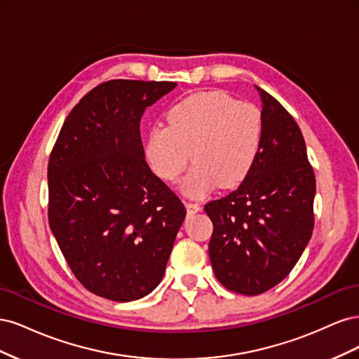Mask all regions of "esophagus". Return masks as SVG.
<instances>
[{
    "mask_svg": "<svg viewBox=\"0 0 359 359\" xmlns=\"http://www.w3.org/2000/svg\"><path fill=\"white\" fill-rule=\"evenodd\" d=\"M186 208L189 215H193L201 211V205L199 203H194V202H186Z\"/></svg>",
    "mask_w": 359,
    "mask_h": 359,
    "instance_id": "1",
    "label": "esophagus"
}]
</instances>
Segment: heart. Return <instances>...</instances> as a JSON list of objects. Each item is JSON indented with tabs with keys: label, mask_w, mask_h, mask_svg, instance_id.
Returning a JSON list of instances; mask_svg holds the SVG:
<instances>
[{
	"label": "heart",
	"mask_w": 359,
	"mask_h": 359,
	"mask_svg": "<svg viewBox=\"0 0 359 359\" xmlns=\"http://www.w3.org/2000/svg\"><path fill=\"white\" fill-rule=\"evenodd\" d=\"M168 127L149 130L145 154L157 175L177 181L190 160L194 163L184 190L203 196L220 184L232 189L252 170L262 139V118L257 107L235 102L223 91L190 94L166 114Z\"/></svg>",
	"instance_id": "heart-1"
}]
</instances>
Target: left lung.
<instances>
[{
  "label": "left lung",
  "instance_id": "obj_1",
  "mask_svg": "<svg viewBox=\"0 0 359 359\" xmlns=\"http://www.w3.org/2000/svg\"><path fill=\"white\" fill-rule=\"evenodd\" d=\"M262 100V139L255 165L227 196L205 205L214 231L208 245L220 283L259 295L286 278L314 226L316 180L295 119L273 95Z\"/></svg>",
  "mask_w": 359,
  "mask_h": 359
}]
</instances>
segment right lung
Listing matches in <instances>:
<instances>
[{"mask_svg":"<svg viewBox=\"0 0 359 359\" xmlns=\"http://www.w3.org/2000/svg\"><path fill=\"white\" fill-rule=\"evenodd\" d=\"M175 82L114 79L85 94L49 157V226L74 277L128 302L166 271L186 208L145 161L140 118Z\"/></svg>","mask_w":359,"mask_h":359,"instance_id":"add662e5","label":"right lung"}]
</instances>
